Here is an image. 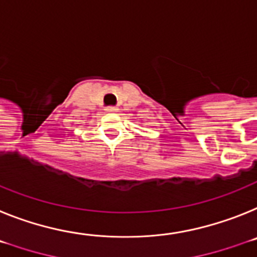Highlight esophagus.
Listing matches in <instances>:
<instances>
[{
    "mask_svg": "<svg viewBox=\"0 0 257 257\" xmlns=\"http://www.w3.org/2000/svg\"><path fill=\"white\" fill-rule=\"evenodd\" d=\"M106 112H107V113H115V112H117V107H113V106L107 107V108H106Z\"/></svg>",
    "mask_w": 257,
    "mask_h": 257,
    "instance_id": "obj_1",
    "label": "esophagus"
}]
</instances>
